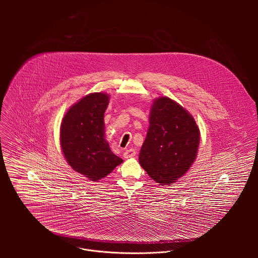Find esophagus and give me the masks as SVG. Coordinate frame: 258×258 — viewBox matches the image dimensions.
Masks as SVG:
<instances>
[{
  "instance_id": "obj_1",
  "label": "esophagus",
  "mask_w": 258,
  "mask_h": 258,
  "mask_svg": "<svg viewBox=\"0 0 258 258\" xmlns=\"http://www.w3.org/2000/svg\"><path fill=\"white\" fill-rule=\"evenodd\" d=\"M124 158L125 159H129V158H133L136 156V151L134 149H129V150H126L123 154Z\"/></svg>"
}]
</instances>
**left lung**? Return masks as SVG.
Listing matches in <instances>:
<instances>
[{"instance_id": "obj_1", "label": "left lung", "mask_w": 258, "mask_h": 258, "mask_svg": "<svg viewBox=\"0 0 258 258\" xmlns=\"http://www.w3.org/2000/svg\"><path fill=\"white\" fill-rule=\"evenodd\" d=\"M200 130L192 116L168 97L154 101L139 162L160 185L177 182L197 158Z\"/></svg>"}]
</instances>
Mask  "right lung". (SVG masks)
I'll use <instances>...</instances> for the list:
<instances>
[{"label": "right lung", "instance_id": "obj_1", "mask_svg": "<svg viewBox=\"0 0 258 258\" xmlns=\"http://www.w3.org/2000/svg\"><path fill=\"white\" fill-rule=\"evenodd\" d=\"M108 103V94H88L70 108L61 122L60 144L69 165L92 182L105 178L123 162L104 137Z\"/></svg>", "mask_w": 258, "mask_h": 258}]
</instances>
